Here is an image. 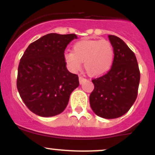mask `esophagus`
I'll return each instance as SVG.
<instances>
[{
	"label": "esophagus",
	"instance_id": "34e87169",
	"mask_svg": "<svg viewBox=\"0 0 155 155\" xmlns=\"http://www.w3.org/2000/svg\"><path fill=\"white\" fill-rule=\"evenodd\" d=\"M79 83H80V84L84 83V81L87 80L86 79H84V78L82 77V76H79Z\"/></svg>",
	"mask_w": 155,
	"mask_h": 155
}]
</instances>
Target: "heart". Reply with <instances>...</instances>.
Listing matches in <instances>:
<instances>
[{"mask_svg": "<svg viewBox=\"0 0 155 155\" xmlns=\"http://www.w3.org/2000/svg\"><path fill=\"white\" fill-rule=\"evenodd\" d=\"M64 60L69 70L79 71L81 62L90 75L97 76L106 74L113 65L114 49L106 39H84L76 42L72 51L64 54Z\"/></svg>", "mask_w": 155, "mask_h": 155, "instance_id": "obj_1", "label": "heart"}]
</instances>
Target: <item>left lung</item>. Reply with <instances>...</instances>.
<instances>
[{
  "label": "left lung",
  "mask_w": 155,
  "mask_h": 155,
  "mask_svg": "<svg viewBox=\"0 0 155 155\" xmlns=\"http://www.w3.org/2000/svg\"><path fill=\"white\" fill-rule=\"evenodd\" d=\"M114 49L111 70L92 80L94 90L90 95L92 111L105 119L122 117L134 104L138 94L140 71L136 55L122 39L108 35Z\"/></svg>",
  "instance_id": "1"
}]
</instances>
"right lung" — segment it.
<instances>
[{
  "instance_id": "obj_1",
  "label": "right lung",
  "mask_w": 155,
  "mask_h": 155,
  "mask_svg": "<svg viewBox=\"0 0 155 155\" xmlns=\"http://www.w3.org/2000/svg\"><path fill=\"white\" fill-rule=\"evenodd\" d=\"M76 34L49 33L30 44L18 67L17 87L33 113L53 117L62 113L71 92L79 85L76 74L68 71L64 52Z\"/></svg>"
}]
</instances>
